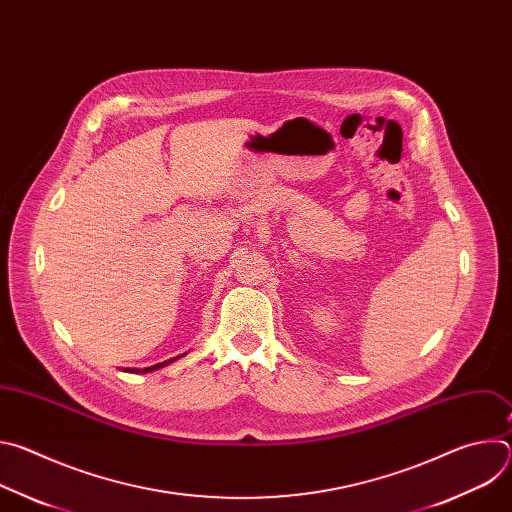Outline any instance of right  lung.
Returning a JSON list of instances; mask_svg holds the SVG:
<instances>
[{"mask_svg":"<svg viewBox=\"0 0 512 512\" xmlns=\"http://www.w3.org/2000/svg\"><path fill=\"white\" fill-rule=\"evenodd\" d=\"M186 354V352H184ZM184 354H180V356H174V358H170V360H164V362H158V364H154V367H148V369H127V371H133V373H152V371H158V369H162V367H168L170 362H174V360H178V358H182Z\"/></svg>","mask_w":512,"mask_h":512,"instance_id":"right-lung-1","label":"right lung"}]
</instances>
